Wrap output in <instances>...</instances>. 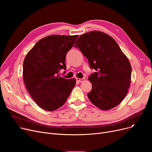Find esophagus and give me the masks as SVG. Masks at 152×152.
<instances>
[{"mask_svg":"<svg viewBox=\"0 0 152 152\" xmlns=\"http://www.w3.org/2000/svg\"><path fill=\"white\" fill-rule=\"evenodd\" d=\"M76 80L80 82V83H83L85 81V78L84 77H83V78H76Z\"/></svg>","mask_w":152,"mask_h":152,"instance_id":"obj_1","label":"esophagus"}]
</instances>
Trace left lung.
Listing matches in <instances>:
<instances>
[{"label": "left lung", "instance_id": "1", "mask_svg": "<svg viewBox=\"0 0 152 152\" xmlns=\"http://www.w3.org/2000/svg\"><path fill=\"white\" fill-rule=\"evenodd\" d=\"M77 47L86 57L91 69L89 76L92 90L88 94L91 102L102 110L116 107L128 92L132 68L127 57L110 36L99 31L81 35Z\"/></svg>", "mask_w": 152, "mask_h": 152}]
</instances>
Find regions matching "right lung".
I'll return each instance as SVG.
<instances>
[{
    "instance_id": "1",
    "label": "right lung",
    "mask_w": 152,
    "mask_h": 152,
    "mask_svg": "<svg viewBox=\"0 0 152 152\" xmlns=\"http://www.w3.org/2000/svg\"><path fill=\"white\" fill-rule=\"evenodd\" d=\"M78 35H51L39 40L26 55L23 64L25 86L39 107L55 110L66 101L76 84L59 75L66 69V55Z\"/></svg>"
}]
</instances>
